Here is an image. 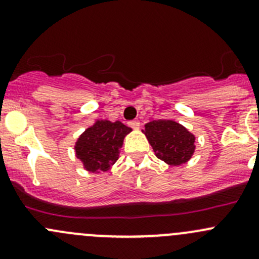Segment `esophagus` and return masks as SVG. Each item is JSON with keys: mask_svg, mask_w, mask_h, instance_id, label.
I'll use <instances>...</instances> for the list:
<instances>
[{"mask_svg": "<svg viewBox=\"0 0 259 259\" xmlns=\"http://www.w3.org/2000/svg\"><path fill=\"white\" fill-rule=\"evenodd\" d=\"M129 125L133 127V129L138 130L140 127V121L139 120H132V121H129Z\"/></svg>", "mask_w": 259, "mask_h": 259, "instance_id": "34e87169", "label": "esophagus"}]
</instances>
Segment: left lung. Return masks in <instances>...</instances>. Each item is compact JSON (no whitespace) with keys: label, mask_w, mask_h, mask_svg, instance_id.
Returning a JSON list of instances; mask_svg holds the SVG:
<instances>
[{"label":"left lung","mask_w":259,"mask_h":259,"mask_svg":"<svg viewBox=\"0 0 259 259\" xmlns=\"http://www.w3.org/2000/svg\"><path fill=\"white\" fill-rule=\"evenodd\" d=\"M156 158L169 165L187 163L195 150V137L173 120H153L143 130Z\"/></svg>","instance_id":"left-lung-1"}]
</instances>
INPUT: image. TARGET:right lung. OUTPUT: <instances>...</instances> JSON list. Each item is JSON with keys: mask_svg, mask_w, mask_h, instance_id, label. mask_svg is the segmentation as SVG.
<instances>
[{"mask_svg": "<svg viewBox=\"0 0 259 259\" xmlns=\"http://www.w3.org/2000/svg\"><path fill=\"white\" fill-rule=\"evenodd\" d=\"M130 132L132 129L120 121L96 120L75 143L76 158L88 171H108L119 158L124 138Z\"/></svg>", "mask_w": 259, "mask_h": 259, "instance_id": "right-lung-1", "label": "right lung"}]
</instances>
